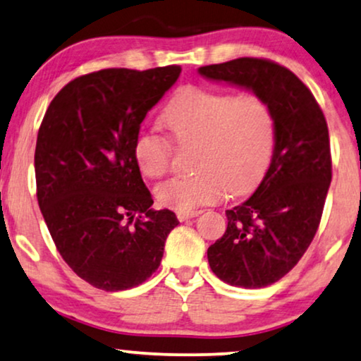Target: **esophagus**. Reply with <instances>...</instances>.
<instances>
[{"instance_id":"obj_1","label":"esophagus","mask_w":361,"mask_h":361,"mask_svg":"<svg viewBox=\"0 0 361 361\" xmlns=\"http://www.w3.org/2000/svg\"><path fill=\"white\" fill-rule=\"evenodd\" d=\"M200 213H202V212H198V209H195V212H178L176 216H178V220H180V221H186V220H190V218L198 216Z\"/></svg>"}]
</instances>
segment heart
Masks as SVG:
<instances>
[{"label": "heart", "mask_w": 361, "mask_h": 361, "mask_svg": "<svg viewBox=\"0 0 361 361\" xmlns=\"http://www.w3.org/2000/svg\"><path fill=\"white\" fill-rule=\"evenodd\" d=\"M161 120L178 145H198V173L159 185L154 195L161 207L193 212L220 202L228 191L246 193L262 181L270 166L276 118L262 94L185 86L168 102ZM133 154L138 170L154 180L170 170L173 148L163 136L141 131Z\"/></svg>", "instance_id": "1"}]
</instances>
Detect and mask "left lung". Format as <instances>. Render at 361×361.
Masks as SVG:
<instances>
[{
	"instance_id": "left-lung-1",
	"label": "left lung",
	"mask_w": 361,
	"mask_h": 361,
	"mask_svg": "<svg viewBox=\"0 0 361 361\" xmlns=\"http://www.w3.org/2000/svg\"><path fill=\"white\" fill-rule=\"evenodd\" d=\"M198 71L262 94L275 111L267 175L245 203L226 209L225 235L208 248L209 268L220 280L263 288L300 262L320 225L331 181L325 115L303 81L271 59L238 58Z\"/></svg>"
}]
</instances>
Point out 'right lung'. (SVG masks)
Returning a JSON list of instances; mask_svg holds the SVG:
<instances>
[{"label": "right lung", "instance_id": "right-lung-1", "mask_svg": "<svg viewBox=\"0 0 361 361\" xmlns=\"http://www.w3.org/2000/svg\"><path fill=\"white\" fill-rule=\"evenodd\" d=\"M176 65L108 68L70 81L44 113L36 196L68 267L94 288H135L157 271L178 223L153 198L133 147L147 113L175 85Z\"/></svg>", "mask_w": 361, "mask_h": 361}]
</instances>
